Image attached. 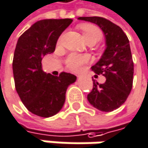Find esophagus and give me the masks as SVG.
Masks as SVG:
<instances>
[{"label":"esophagus","mask_w":148,"mask_h":148,"mask_svg":"<svg viewBox=\"0 0 148 148\" xmlns=\"http://www.w3.org/2000/svg\"><path fill=\"white\" fill-rule=\"evenodd\" d=\"M78 77H79V75H78Z\"/></svg>","instance_id":"obj_1"}]
</instances>
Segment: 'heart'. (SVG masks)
<instances>
[{
    "label": "heart",
    "mask_w": 148,
    "mask_h": 148,
    "mask_svg": "<svg viewBox=\"0 0 148 148\" xmlns=\"http://www.w3.org/2000/svg\"><path fill=\"white\" fill-rule=\"evenodd\" d=\"M81 28L82 31L84 40L87 43L90 41L96 43L100 41L102 38L101 30L95 25L84 24L81 27ZM88 61V58L85 55L70 54L66 60V64L69 70L73 72H79L80 70H82L83 66Z\"/></svg>",
    "instance_id": "heart-1"
}]
</instances>
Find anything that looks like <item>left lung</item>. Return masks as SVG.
I'll return each instance as SVG.
<instances>
[{"label":"left lung","instance_id":"8db88e82","mask_svg":"<svg viewBox=\"0 0 148 148\" xmlns=\"http://www.w3.org/2000/svg\"><path fill=\"white\" fill-rule=\"evenodd\" d=\"M100 27L106 38V49L100 60L91 69L106 78L103 84L93 81V89L88 95L89 103L102 112L120 108L127 99L133 87L134 62L129 40L123 30L112 21L98 16L79 17Z\"/></svg>","mask_w":148,"mask_h":148}]
</instances>
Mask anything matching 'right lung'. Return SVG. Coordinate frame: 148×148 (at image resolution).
<instances>
[{
  "mask_svg": "<svg viewBox=\"0 0 148 148\" xmlns=\"http://www.w3.org/2000/svg\"><path fill=\"white\" fill-rule=\"evenodd\" d=\"M72 19L38 21L18 39L13 59L15 89L32 114L47 118L60 111L68 86L76 76L62 72L53 76L42 70V58L54 51L61 33Z\"/></svg>",
  "mask_w": 148,
  "mask_h": 148,
  "instance_id": "obj_1",
  "label": "right lung"
}]
</instances>
